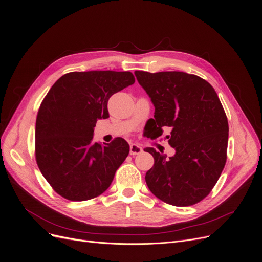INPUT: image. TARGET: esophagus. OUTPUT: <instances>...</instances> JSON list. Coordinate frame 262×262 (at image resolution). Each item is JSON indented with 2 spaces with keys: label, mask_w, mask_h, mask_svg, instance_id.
<instances>
[{
  "label": "esophagus",
  "mask_w": 262,
  "mask_h": 262,
  "mask_svg": "<svg viewBox=\"0 0 262 262\" xmlns=\"http://www.w3.org/2000/svg\"><path fill=\"white\" fill-rule=\"evenodd\" d=\"M129 153L130 155H138L142 153V147L138 144H130L129 146Z\"/></svg>",
  "instance_id": "esophagus-1"
}]
</instances>
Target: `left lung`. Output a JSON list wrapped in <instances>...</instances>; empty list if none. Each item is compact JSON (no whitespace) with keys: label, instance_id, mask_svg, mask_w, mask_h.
I'll use <instances>...</instances> for the list:
<instances>
[{"label":"left lung","instance_id":"left-lung-1","mask_svg":"<svg viewBox=\"0 0 262 262\" xmlns=\"http://www.w3.org/2000/svg\"><path fill=\"white\" fill-rule=\"evenodd\" d=\"M155 106L150 138L164 129L175 155L145 150L154 166L145 175L152 193L173 206H191L207 196L221 175L228 143V122L213 87L200 76L169 71H135Z\"/></svg>","mask_w":262,"mask_h":262}]
</instances>
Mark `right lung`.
Listing matches in <instances>:
<instances>
[{
	"label": "right lung",
	"mask_w": 262,
	"mask_h": 262,
	"mask_svg": "<svg viewBox=\"0 0 262 262\" xmlns=\"http://www.w3.org/2000/svg\"><path fill=\"white\" fill-rule=\"evenodd\" d=\"M135 82L130 72L88 71L62 75L40 105L36 161L55 192L69 201L101 195L129 153L123 138L93 141L96 121L109 117L110 96Z\"/></svg>",
	"instance_id": "add662e5"
}]
</instances>
